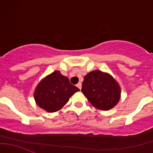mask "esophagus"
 I'll list each match as a JSON object with an SVG mask.
<instances>
[{
    "instance_id": "34e87169",
    "label": "esophagus",
    "mask_w": 153,
    "mask_h": 153,
    "mask_svg": "<svg viewBox=\"0 0 153 153\" xmlns=\"http://www.w3.org/2000/svg\"><path fill=\"white\" fill-rule=\"evenodd\" d=\"M76 86H77V87L78 88V89H81V86H82V84H81V82L78 83V84H77Z\"/></svg>"
}]
</instances>
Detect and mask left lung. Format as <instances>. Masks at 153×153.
Here are the masks:
<instances>
[{
  "instance_id": "obj_1",
  "label": "left lung",
  "mask_w": 153,
  "mask_h": 153,
  "mask_svg": "<svg viewBox=\"0 0 153 153\" xmlns=\"http://www.w3.org/2000/svg\"><path fill=\"white\" fill-rule=\"evenodd\" d=\"M81 92L92 106L101 110H109L119 101L121 88L112 75L94 70L84 76Z\"/></svg>"
}]
</instances>
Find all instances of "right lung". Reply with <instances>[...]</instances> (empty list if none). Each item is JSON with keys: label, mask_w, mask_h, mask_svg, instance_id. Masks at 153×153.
<instances>
[{"label": "right lung", "mask_w": 153, "mask_h": 153, "mask_svg": "<svg viewBox=\"0 0 153 153\" xmlns=\"http://www.w3.org/2000/svg\"><path fill=\"white\" fill-rule=\"evenodd\" d=\"M79 90L60 71H55L40 81L34 92V98L40 107L48 112H54L60 110Z\"/></svg>", "instance_id": "1"}]
</instances>
